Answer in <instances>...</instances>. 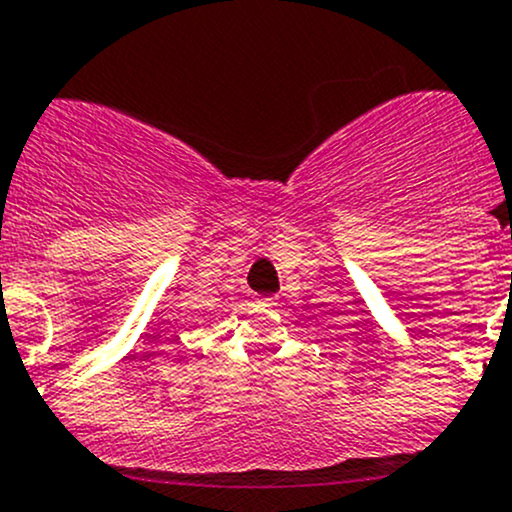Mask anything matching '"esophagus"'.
<instances>
[{"instance_id":"esophagus-1","label":"esophagus","mask_w":512,"mask_h":512,"mask_svg":"<svg viewBox=\"0 0 512 512\" xmlns=\"http://www.w3.org/2000/svg\"><path fill=\"white\" fill-rule=\"evenodd\" d=\"M257 304H260V307H275V297H260L257 299Z\"/></svg>"}]
</instances>
